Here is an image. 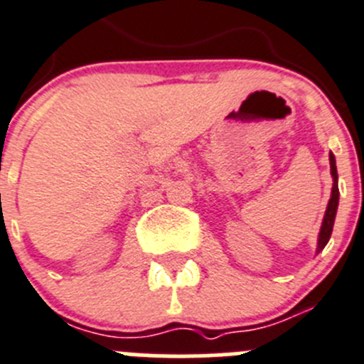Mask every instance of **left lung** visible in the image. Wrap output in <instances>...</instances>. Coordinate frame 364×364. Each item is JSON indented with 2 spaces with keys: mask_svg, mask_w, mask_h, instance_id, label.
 <instances>
[{
  "mask_svg": "<svg viewBox=\"0 0 364 364\" xmlns=\"http://www.w3.org/2000/svg\"><path fill=\"white\" fill-rule=\"evenodd\" d=\"M328 161H331V176H332V192H331V199H328L327 210H325L323 215V223H321L320 228V235H318V246H316V253H320L327 242L331 240L332 235V228H334V219H336V212H338V205H339V188H338V168H336V158L334 154H328Z\"/></svg>",
  "mask_w": 364,
  "mask_h": 364,
  "instance_id": "1",
  "label": "left lung"
}]
</instances>
